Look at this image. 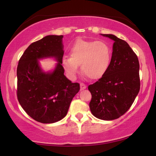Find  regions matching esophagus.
Returning a JSON list of instances; mask_svg holds the SVG:
<instances>
[{
    "mask_svg": "<svg viewBox=\"0 0 156 156\" xmlns=\"http://www.w3.org/2000/svg\"><path fill=\"white\" fill-rule=\"evenodd\" d=\"M87 88V85L84 84V83H81L80 84V89L81 90H84Z\"/></svg>",
    "mask_w": 156,
    "mask_h": 156,
    "instance_id": "esophagus-1",
    "label": "esophagus"
}]
</instances>
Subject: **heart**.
<instances>
[{"mask_svg": "<svg viewBox=\"0 0 156 156\" xmlns=\"http://www.w3.org/2000/svg\"><path fill=\"white\" fill-rule=\"evenodd\" d=\"M69 57L62 62L63 69L69 78L74 79L80 65L83 73L91 80L101 78L109 67L112 51L106 42L77 40L69 51Z\"/></svg>", "mask_w": 156, "mask_h": 156, "instance_id": "1", "label": "heart"}]
</instances>
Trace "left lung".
<instances>
[{"mask_svg":"<svg viewBox=\"0 0 156 156\" xmlns=\"http://www.w3.org/2000/svg\"><path fill=\"white\" fill-rule=\"evenodd\" d=\"M101 35L114 41L112 57L105 74L88 87L89 108L95 117L110 121L124 114L139 92V62L124 40L112 34Z\"/></svg>","mask_w":156,"mask_h":156,"instance_id":"8db88e82","label":"left lung"}]
</instances>
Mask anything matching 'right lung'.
<instances>
[{"label":"right lung","instance_id":"right-lung-1","mask_svg":"<svg viewBox=\"0 0 156 156\" xmlns=\"http://www.w3.org/2000/svg\"><path fill=\"white\" fill-rule=\"evenodd\" d=\"M62 35H48L30 44L17 67V97L25 112L34 120L52 123L67 114L70 103L80 91L64 74ZM54 57L58 61L52 72L44 73L38 59Z\"/></svg>","mask_w":156,"mask_h":156}]
</instances>
